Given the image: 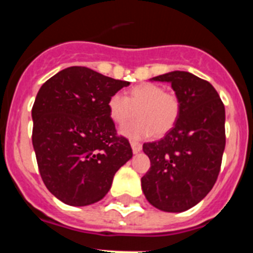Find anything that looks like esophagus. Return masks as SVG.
Wrapping results in <instances>:
<instances>
[{"label": "esophagus", "instance_id": "34e87169", "mask_svg": "<svg viewBox=\"0 0 253 253\" xmlns=\"http://www.w3.org/2000/svg\"><path fill=\"white\" fill-rule=\"evenodd\" d=\"M130 146H131V149H133L134 153H138V152L142 151V144L138 142H130Z\"/></svg>", "mask_w": 253, "mask_h": 253}]
</instances>
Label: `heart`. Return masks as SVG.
Here are the masks:
<instances>
[{
	"label": "heart",
	"mask_w": 253,
	"mask_h": 253,
	"mask_svg": "<svg viewBox=\"0 0 253 253\" xmlns=\"http://www.w3.org/2000/svg\"><path fill=\"white\" fill-rule=\"evenodd\" d=\"M107 109L115 124H124L137 111V120L124 125L120 133L125 137L140 139L152 134L163 135L173 128L180 115V100L175 93L165 92L154 84H140L131 87L126 97L114 93Z\"/></svg>",
	"instance_id": "1"
}]
</instances>
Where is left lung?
I'll list each match as a JSON object with an SVG mask.
<instances>
[{
	"label": "left lung",
	"instance_id": "obj_1",
	"mask_svg": "<svg viewBox=\"0 0 253 253\" xmlns=\"http://www.w3.org/2000/svg\"><path fill=\"white\" fill-rule=\"evenodd\" d=\"M151 80L171 84L180 115L162 139L143 144L151 169L142 177V190L154 208L181 213L202 202L218 178L225 147L224 105L215 88L193 73L173 71Z\"/></svg>",
	"mask_w": 253,
	"mask_h": 253
}]
</instances>
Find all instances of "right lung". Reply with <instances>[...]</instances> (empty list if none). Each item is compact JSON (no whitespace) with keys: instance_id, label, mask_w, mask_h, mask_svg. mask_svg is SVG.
I'll list each match as a JSON object with an SVG mask.
<instances>
[{"instance_id":"add662e5","label":"right lung","mask_w":253,"mask_h":253,"mask_svg":"<svg viewBox=\"0 0 253 253\" xmlns=\"http://www.w3.org/2000/svg\"><path fill=\"white\" fill-rule=\"evenodd\" d=\"M125 86L129 82L87 67H68L40 87L31 110L33 147L46 189L64 204L101 200L116 171L133 157L107 109Z\"/></svg>"}]
</instances>
